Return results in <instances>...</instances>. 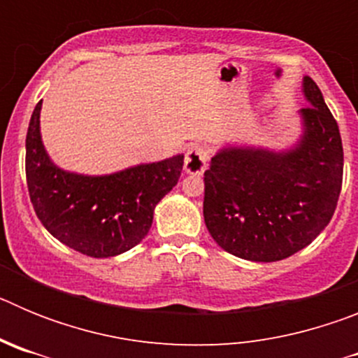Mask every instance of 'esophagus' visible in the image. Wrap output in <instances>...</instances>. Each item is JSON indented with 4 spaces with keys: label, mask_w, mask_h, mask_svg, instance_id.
Listing matches in <instances>:
<instances>
[{
    "label": "esophagus",
    "mask_w": 358,
    "mask_h": 358,
    "mask_svg": "<svg viewBox=\"0 0 358 358\" xmlns=\"http://www.w3.org/2000/svg\"><path fill=\"white\" fill-rule=\"evenodd\" d=\"M208 161H210V148L206 145H192L186 150L185 156V172L186 173H202L206 170Z\"/></svg>",
    "instance_id": "esophagus-1"
}]
</instances>
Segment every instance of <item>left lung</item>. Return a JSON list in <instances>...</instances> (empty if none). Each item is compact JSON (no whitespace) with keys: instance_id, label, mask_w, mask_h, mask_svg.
Wrapping results in <instances>:
<instances>
[{"instance_id":"obj_1","label":"left lung","mask_w":358,"mask_h":358,"mask_svg":"<svg viewBox=\"0 0 358 358\" xmlns=\"http://www.w3.org/2000/svg\"><path fill=\"white\" fill-rule=\"evenodd\" d=\"M301 140L285 152L227 147L204 172V222L215 242L251 262L306 248L334 217L343 186L339 125L321 90L303 78Z\"/></svg>"}]
</instances>
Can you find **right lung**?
I'll list each match as a JSON object with an SVG mask.
<instances>
[{
  "label": "right lung",
  "mask_w": 358,
  "mask_h": 358,
  "mask_svg": "<svg viewBox=\"0 0 358 358\" xmlns=\"http://www.w3.org/2000/svg\"><path fill=\"white\" fill-rule=\"evenodd\" d=\"M39 102L27 132V185L43 226L93 258L122 255L150 231L154 208L177 185L185 156L138 164L110 176H78L52 163L41 140Z\"/></svg>",
  "instance_id": "obj_1"
}]
</instances>
